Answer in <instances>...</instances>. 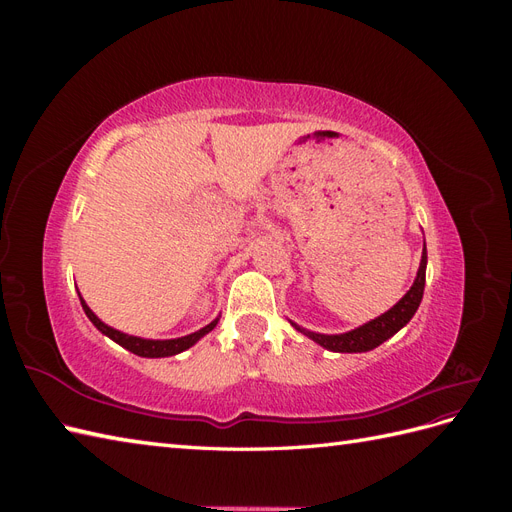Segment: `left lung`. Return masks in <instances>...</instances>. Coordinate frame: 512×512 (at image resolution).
I'll use <instances>...</instances> for the list:
<instances>
[{
  "label": "left lung",
  "mask_w": 512,
  "mask_h": 512,
  "mask_svg": "<svg viewBox=\"0 0 512 512\" xmlns=\"http://www.w3.org/2000/svg\"><path fill=\"white\" fill-rule=\"evenodd\" d=\"M425 271H427V247L423 243L421 265H418L414 284L410 286V290L389 309V312H384L382 316L369 320L348 333L324 335V333H316V331H307L292 320H290V324L297 331H301L305 337L312 339V342H316L318 346L327 348L331 352H369V350L378 348L380 344H384L386 339H391L399 329H404L406 324L412 320V316L416 314V309H418V305H421V299H423Z\"/></svg>",
  "instance_id": "left-lung-1"
}]
</instances>
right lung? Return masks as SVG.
Instances as JSON below:
<instances>
[{"label":"right lung","instance_id":"add662e5","mask_svg":"<svg viewBox=\"0 0 512 512\" xmlns=\"http://www.w3.org/2000/svg\"><path fill=\"white\" fill-rule=\"evenodd\" d=\"M79 299H81V305H83V312L87 314V318L94 322V327L102 333V335H106V337H111L115 344H119L121 348H126V350H130V352H134V354H138V356H145V359H164V356H175V354H179V352H183V350H188V348H192L200 337H205L209 331H213L215 329V324L220 322V318H215V320H211L207 327H203L200 331H194V333H190V335H183V337H175V339H145V337H136V335H128V333H123V331H117V329H113V327H108V324H104L94 312H91L89 309V305L85 303V299L81 297V292H79Z\"/></svg>","mask_w":512,"mask_h":512}]
</instances>
